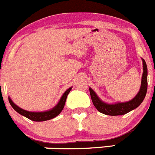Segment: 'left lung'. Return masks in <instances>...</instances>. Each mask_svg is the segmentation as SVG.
Returning a JSON list of instances; mask_svg holds the SVG:
<instances>
[{
	"mask_svg": "<svg viewBox=\"0 0 155 155\" xmlns=\"http://www.w3.org/2000/svg\"><path fill=\"white\" fill-rule=\"evenodd\" d=\"M142 64H143V74H142L140 90L138 94L129 102L116 104L105 103L102 100H100L95 92L91 88H90L92 102L99 112L106 114V115H123L136 108L142 103V101L145 99L147 93V88H148V78H147L148 69H147L146 62L143 59H142Z\"/></svg>",
	"mask_w": 155,
	"mask_h": 155,
	"instance_id": "8db88e82",
	"label": "left lung"
}]
</instances>
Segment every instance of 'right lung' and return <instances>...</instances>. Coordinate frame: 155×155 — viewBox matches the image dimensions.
I'll return each mask as SVG.
<instances>
[{
	"mask_svg": "<svg viewBox=\"0 0 155 155\" xmlns=\"http://www.w3.org/2000/svg\"><path fill=\"white\" fill-rule=\"evenodd\" d=\"M71 87H70L69 89H68L64 93V94L62 95L60 100H59V103L54 108H52L50 111H44V112H31V111H28L24 109H22V108L18 107L16 105H15L13 102V101L10 99V98H9V102H10V104L15 111H17L19 114L25 116L27 118L30 119V120H33V121H45V120H50V119L56 117V116L60 114V112L62 111L64 106H65L67 96L69 93V92L71 91Z\"/></svg>",
	"mask_w": 155,
	"mask_h": 155,
	"instance_id": "obj_1",
	"label": "right lung"
}]
</instances>
